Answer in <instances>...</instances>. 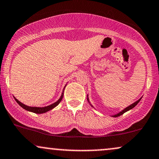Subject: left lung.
I'll return each instance as SVG.
<instances>
[{"mask_svg":"<svg viewBox=\"0 0 159 159\" xmlns=\"http://www.w3.org/2000/svg\"><path fill=\"white\" fill-rule=\"evenodd\" d=\"M141 98H139V100H138L137 101H135V102H134L133 103V104H132L131 105H129V106H128L127 107H126V108H124L123 110H121V112H118L117 114H115V115H112V117H114V118H116V117H118V116H121V115H123L124 112H127V111H129V110H132V109L133 108H134L135 106H136V105L139 104V101H141ZM87 101H88V102L89 103V104L91 105V107H94L93 106V105L91 104V103L89 102V98H88V95H87Z\"/></svg>","mask_w":159,"mask_h":159,"instance_id":"1","label":"left lung"}]
</instances>
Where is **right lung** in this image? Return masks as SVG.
Listing matches in <instances>:
<instances>
[{"instance_id": "1", "label": "right lung", "mask_w": 159, "mask_h": 159, "mask_svg": "<svg viewBox=\"0 0 159 159\" xmlns=\"http://www.w3.org/2000/svg\"><path fill=\"white\" fill-rule=\"evenodd\" d=\"M66 84L65 85L64 89H63L62 94H61L60 98H59L58 100L56 101V102L53 103V104L49 105V106L43 107H30V106H27V105H25V104H23V103L20 102V101H19L18 99L15 98V97H14V98H15V100L16 101V102L18 103V104L20 105V106L22 108H24V110L29 111V112H34V113H37V114L45 113V112H48V111H49V110H52L53 108H55V107H57L59 104V103L61 102V100H62L63 96H64V89H65V87H66Z\"/></svg>"}]
</instances>
